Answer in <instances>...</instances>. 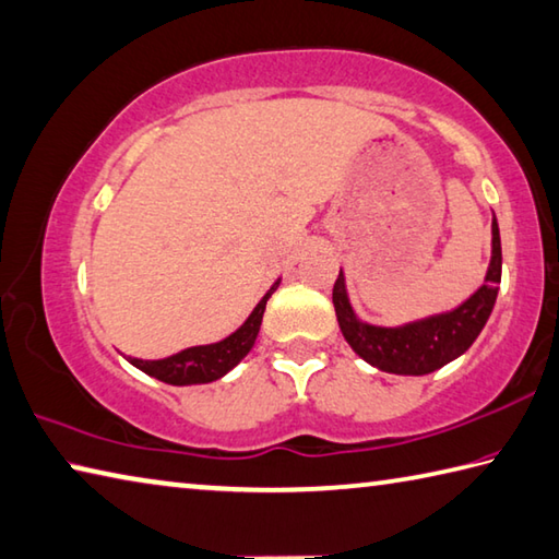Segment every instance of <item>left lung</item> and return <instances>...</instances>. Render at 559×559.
Listing matches in <instances>:
<instances>
[{"label": "left lung", "mask_w": 559, "mask_h": 559, "mask_svg": "<svg viewBox=\"0 0 559 559\" xmlns=\"http://www.w3.org/2000/svg\"><path fill=\"white\" fill-rule=\"evenodd\" d=\"M501 283V237L499 222L491 219V263L486 271L484 286L464 300L452 312L435 314L418 322L403 324V328H377L357 320L354 314L344 276L340 271L332 288L334 312H337L340 330L349 347L359 354L371 367L389 373H403V377H423L435 369L444 367L472 347L479 337L486 320L493 310L496 293Z\"/></svg>", "instance_id": "1"}]
</instances>
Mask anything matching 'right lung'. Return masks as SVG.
Listing matches in <instances>:
<instances>
[{"mask_svg":"<svg viewBox=\"0 0 559 559\" xmlns=\"http://www.w3.org/2000/svg\"><path fill=\"white\" fill-rule=\"evenodd\" d=\"M276 288H278V281L273 283L266 296L259 300V306L253 308L247 322L241 324L237 332H231L227 340L215 342V344H202V347L182 349L174 354V357H166V359L144 361V359L129 357V361L134 364L136 369L148 373V377H154L164 383L190 385V383L217 381L225 377L229 369H235L253 347L261 328V320H263V310H266V300Z\"/></svg>","mask_w":559,"mask_h":559,"instance_id":"right-lung-1","label":"right lung"}]
</instances>
